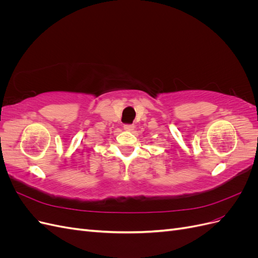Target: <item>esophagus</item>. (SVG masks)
<instances>
[{"mask_svg":"<svg viewBox=\"0 0 258 258\" xmlns=\"http://www.w3.org/2000/svg\"><path fill=\"white\" fill-rule=\"evenodd\" d=\"M123 129L127 131H132L135 129V124L134 123H124L123 124Z\"/></svg>","mask_w":258,"mask_h":258,"instance_id":"obj_1","label":"esophagus"}]
</instances>
